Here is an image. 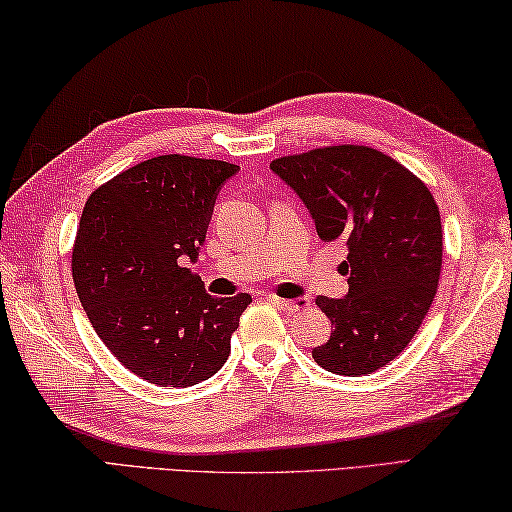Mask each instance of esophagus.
<instances>
[{
    "label": "esophagus",
    "mask_w": 512,
    "mask_h": 512,
    "mask_svg": "<svg viewBox=\"0 0 512 512\" xmlns=\"http://www.w3.org/2000/svg\"><path fill=\"white\" fill-rule=\"evenodd\" d=\"M267 299H270V301L274 303V306H279V308H281V310H285V312H299V310H303V308H308V306H310V301H308L306 297L290 301V299H279V297H274V294H267Z\"/></svg>",
    "instance_id": "1"
}]
</instances>
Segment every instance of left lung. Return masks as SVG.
I'll return each mask as SVG.
<instances>
[{
    "label": "left lung",
    "instance_id": "left-lung-1",
    "mask_svg": "<svg viewBox=\"0 0 512 512\" xmlns=\"http://www.w3.org/2000/svg\"><path fill=\"white\" fill-rule=\"evenodd\" d=\"M270 168L315 220L324 242L344 240V299L317 297L333 324L312 357L337 375H366L405 351L436 297L443 263L434 195L396 159L369 146H328Z\"/></svg>",
    "mask_w": 512,
    "mask_h": 512
}]
</instances>
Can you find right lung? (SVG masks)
<instances>
[{
    "label": "right lung",
    "mask_w": 512,
    "mask_h": 512,
    "mask_svg": "<svg viewBox=\"0 0 512 512\" xmlns=\"http://www.w3.org/2000/svg\"><path fill=\"white\" fill-rule=\"evenodd\" d=\"M236 164L159 155L98 186L71 256L78 299L125 369L157 387H193L222 369L249 294L218 299L188 267Z\"/></svg>",
    "instance_id": "1"
}]
</instances>
